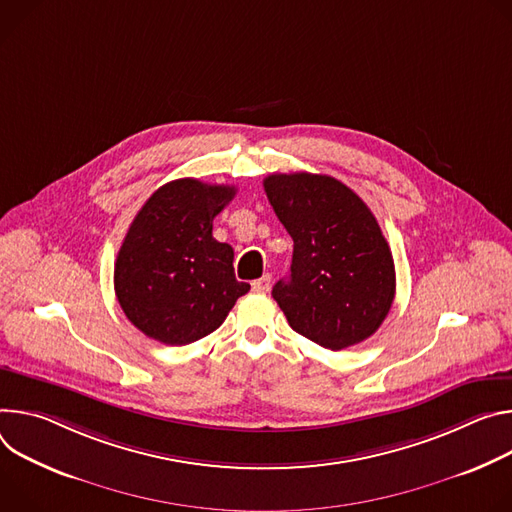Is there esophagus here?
Wrapping results in <instances>:
<instances>
[{
	"label": "esophagus",
	"mask_w": 512,
	"mask_h": 512,
	"mask_svg": "<svg viewBox=\"0 0 512 512\" xmlns=\"http://www.w3.org/2000/svg\"><path fill=\"white\" fill-rule=\"evenodd\" d=\"M270 280H272L270 274H264L262 278L254 280V282H252V291H254V293H268V291H270Z\"/></svg>",
	"instance_id": "34e87169"
}]
</instances>
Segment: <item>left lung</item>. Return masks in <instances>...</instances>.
Masks as SVG:
<instances>
[{
    "label": "left lung",
    "mask_w": 512,
    "mask_h": 512,
    "mask_svg": "<svg viewBox=\"0 0 512 512\" xmlns=\"http://www.w3.org/2000/svg\"><path fill=\"white\" fill-rule=\"evenodd\" d=\"M264 191L295 242L291 274L272 289L289 325L333 352L364 342L386 319L396 291L376 217L327 175H270Z\"/></svg>",
    "instance_id": "left-lung-1"
}]
</instances>
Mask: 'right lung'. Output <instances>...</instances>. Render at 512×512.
<instances>
[{"mask_svg":"<svg viewBox=\"0 0 512 512\" xmlns=\"http://www.w3.org/2000/svg\"><path fill=\"white\" fill-rule=\"evenodd\" d=\"M236 187L177 179L150 195L116 258L113 287L126 317L166 346L215 331L250 291L236 280L234 250L213 238V219Z\"/></svg>","mask_w":512,"mask_h":512,"instance_id":"right-lung-1","label":"right lung"}]
</instances>
